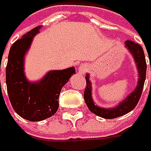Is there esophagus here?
Instances as JSON below:
<instances>
[{
    "label": "esophagus",
    "mask_w": 151,
    "mask_h": 151,
    "mask_svg": "<svg viewBox=\"0 0 151 151\" xmlns=\"http://www.w3.org/2000/svg\"><path fill=\"white\" fill-rule=\"evenodd\" d=\"M78 69V73L80 75H84L88 71V66L86 65H81Z\"/></svg>",
    "instance_id": "1"
}]
</instances>
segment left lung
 <instances>
[{
	"instance_id": "1",
	"label": "left lung",
	"mask_w": 151,
	"mask_h": 151,
	"mask_svg": "<svg viewBox=\"0 0 151 151\" xmlns=\"http://www.w3.org/2000/svg\"><path fill=\"white\" fill-rule=\"evenodd\" d=\"M125 46L129 50L131 55L134 57L136 67L138 70L139 79H138V84L136 86V89L128 97H126V99L122 101L117 106L114 108H103V107H100L95 105L92 98V85L89 80V74H86V89L84 93V100L86 101V104L92 113L105 119L117 118L132 111L137 105L141 98L145 78H146V70H147V65H146V59H145L143 49L140 45L136 44L131 40H127L125 42Z\"/></svg>"
}]
</instances>
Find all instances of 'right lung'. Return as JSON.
<instances>
[{
	"label": "right lung",
	"mask_w": 151,
	"mask_h": 151,
	"mask_svg": "<svg viewBox=\"0 0 151 151\" xmlns=\"http://www.w3.org/2000/svg\"><path fill=\"white\" fill-rule=\"evenodd\" d=\"M37 26L12 45L6 67V84L10 103L22 118L39 122L54 115L58 108L62 87L75 73V68L50 71L39 82H29L24 75V55L39 32Z\"/></svg>",
	"instance_id": "add662e5"
}]
</instances>
